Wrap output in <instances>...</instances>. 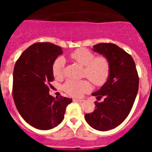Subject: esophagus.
<instances>
[{
    "instance_id": "34e87169",
    "label": "esophagus",
    "mask_w": 152,
    "mask_h": 152,
    "mask_svg": "<svg viewBox=\"0 0 152 152\" xmlns=\"http://www.w3.org/2000/svg\"><path fill=\"white\" fill-rule=\"evenodd\" d=\"M73 101L74 102H83L84 101V100H82V99H76V98H74Z\"/></svg>"
}]
</instances>
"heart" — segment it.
Here are the masks:
<instances>
[{"label":"heart","instance_id":"obj_1","mask_svg":"<svg viewBox=\"0 0 152 152\" xmlns=\"http://www.w3.org/2000/svg\"><path fill=\"white\" fill-rule=\"evenodd\" d=\"M70 57L80 65L84 66V76L91 80L96 86H102L107 81L110 74V64L104 56H95L91 51L85 48H79L70 54ZM65 60L57 58L52 64V73L56 79L64 76ZM91 89L88 80H68L63 85V90L67 94L74 97H80Z\"/></svg>","mask_w":152,"mask_h":152}]
</instances>
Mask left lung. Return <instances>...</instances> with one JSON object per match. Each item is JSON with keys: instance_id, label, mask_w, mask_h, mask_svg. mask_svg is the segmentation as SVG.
<instances>
[{"instance_id": "obj_1", "label": "left lung", "mask_w": 152, "mask_h": 152, "mask_svg": "<svg viewBox=\"0 0 152 152\" xmlns=\"http://www.w3.org/2000/svg\"><path fill=\"white\" fill-rule=\"evenodd\" d=\"M94 51L103 55L110 64V74L105 84L93 96L95 110L85 114L87 123L94 129L107 131L121 124L131 111L139 90V78L133 58L123 49L113 43H99Z\"/></svg>"}]
</instances>
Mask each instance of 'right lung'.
Listing matches in <instances>:
<instances>
[{"mask_svg": "<svg viewBox=\"0 0 152 152\" xmlns=\"http://www.w3.org/2000/svg\"><path fill=\"white\" fill-rule=\"evenodd\" d=\"M61 54L60 46L36 42L23 52L14 66L12 94L16 107L24 120L38 129H51L60 124L72 102L49 94L54 80L52 64Z\"/></svg>", "mask_w": 152, "mask_h": 152, "instance_id": "right-lung-1", "label": "right lung"}]
</instances>
